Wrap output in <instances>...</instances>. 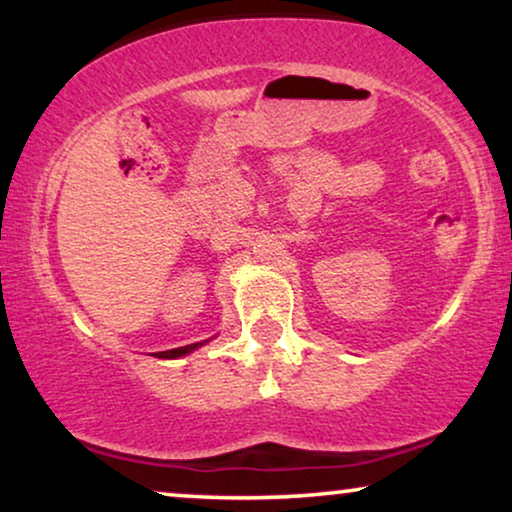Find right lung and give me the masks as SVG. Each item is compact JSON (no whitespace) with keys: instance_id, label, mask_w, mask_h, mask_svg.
I'll use <instances>...</instances> for the list:
<instances>
[{"instance_id":"right-lung-1","label":"right lung","mask_w":512,"mask_h":512,"mask_svg":"<svg viewBox=\"0 0 512 512\" xmlns=\"http://www.w3.org/2000/svg\"><path fill=\"white\" fill-rule=\"evenodd\" d=\"M195 347H200V345H186V347H177V349H167V352H160L156 356H158V359H177V356L191 354Z\"/></svg>"}]
</instances>
